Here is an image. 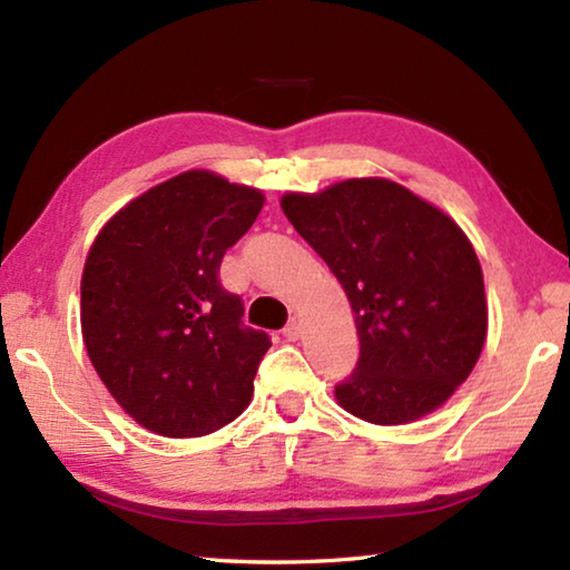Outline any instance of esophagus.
<instances>
[{
  "label": "esophagus",
  "mask_w": 570,
  "mask_h": 570,
  "mask_svg": "<svg viewBox=\"0 0 570 570\" xmlns=\"http://www.w3.org/2000/svg\"><path fill=\"white\" fill-rule=\"evenodd\" d=\"M284 336L288 342H296L298 336H302V322L298 320H292L286 326H284Z\"/></svg>",
  "instance_id": "esophagus-1"
}]
</instances>
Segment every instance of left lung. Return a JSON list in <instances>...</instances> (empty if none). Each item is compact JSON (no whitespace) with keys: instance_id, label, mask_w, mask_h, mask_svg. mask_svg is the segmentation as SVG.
<instances>
[{"instance_id":"left-lung-1","label":"left lung","mask_w":570,"mask_h":570,"mask_svg":"<svg viewBox=\"0 0 570 570\" xmlns=\"http://www.w3.org/2000/svg\"><path fill=\"white\" fill-rule=\"evenodd\" d=\"M292 226L340 278L360 360L336 402L374 424L438 410L475 366L488 304L475 248L440 208L384 178L286 193Z\"/></svg>"}]
</instances>
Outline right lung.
Returning a JSON list of instances; mask_svg holds the SVG:
<instances>
[{"label": "right lung", "instance_id": "add662e5", "mask_svg": "<svg viewBox=\"0 0 570 570\" xmlns=\"http://www.w3.org/2000/svg\"><path fill=\"white\" fill-rule=\"evenodd\" d=\"M262 190L188 170L142 193L95 238L82 272V340L130 417L166 438H200L248 407L272 346L218 278L254 226Z\"/></svg>", "mask_w": 570, "mask_h": 570}]
</instances>
